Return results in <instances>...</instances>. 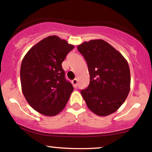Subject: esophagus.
<instances>
[{
  "mask_svg": "<svg viewBox=\"0 0 152 152\" xmlns=\"http://www.w3.org/2000/svg\"><path fill=\"white\" fill-rule=\"evenodd\" d=\"M72 83H73V85H74V86L75 87V88H76V87H77V86H78V80L75 78V79H74L72 81Z\"/></svg>",
  "mask_w": 152,
  "mask_h": 152,
  "instance_id": "1",
  "label": "esophagus"
}]
</instances>
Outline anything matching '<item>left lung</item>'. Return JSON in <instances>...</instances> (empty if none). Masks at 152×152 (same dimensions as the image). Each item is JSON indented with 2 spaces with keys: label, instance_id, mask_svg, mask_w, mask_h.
I'll use <instances>...</instances> for the list:
<instances>
[{
  "label": "left lung",
  "instance_id": "1",
  "mask_svg": "<svg viewBox=\"0 0 152 152\" xmlns=\"http://www.w3.org/2000/svg\"><path fill=\"white\" fill-rule=\"evenodd\" d=\"M77 49L86 61L90 83L81 94L88 108L101 116L119 109L130 91L128 62L121 53L102 39L91 40Z\"/></svg>",
  "mask_w": 152,
  "mask_h": 152
}]
</instances>
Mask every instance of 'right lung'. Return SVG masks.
I'll return each mask as SVG.
<instances>
[{
	"label": "right lung",
	"mask_w": 152,
	"mask_h": 152,
	"mask_svg": "<svg viewBox=\"0 0 152 152\" xmlns=\"http://www.w3.org/2000/svg\"><path fill=\"white\" fill-rule=\"evenodd\" d=\"M73 45L56 36L43 38L23 58L20 83L29 105L45 116H56L69 101L74 87L66 81L62 62Z\"/></svg>",
	"instance_id": "obj_1"
}]
</instances>
